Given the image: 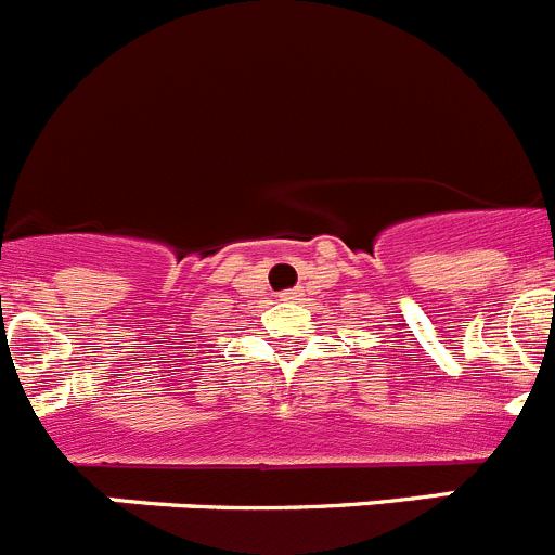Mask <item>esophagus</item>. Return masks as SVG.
<instances>
[{"label":"esophagus","instance_id":"1","mask_svg":"<svg viewBox=\"0 0 555 555\" xmlns=\"http://www.w3.org/2000/svg\"><path fill=\"white\" fill-rule=\"evenodd\" d=\"M300 297V292L297 288H288V292H283V300H297Z\"/></svg>","mask_w":555,"mask_h":555}]
</instances>
